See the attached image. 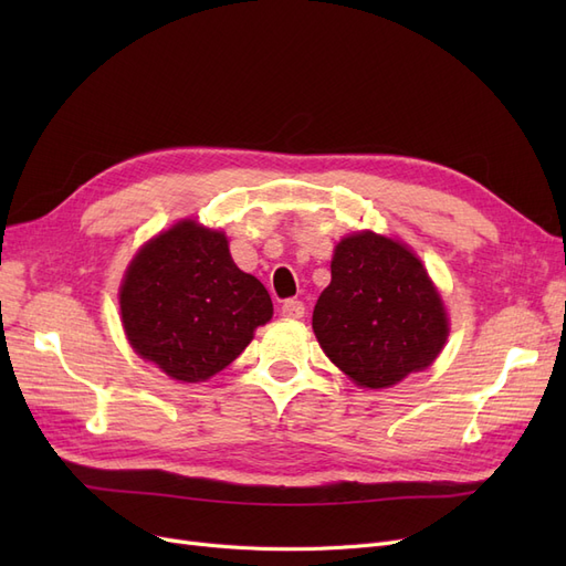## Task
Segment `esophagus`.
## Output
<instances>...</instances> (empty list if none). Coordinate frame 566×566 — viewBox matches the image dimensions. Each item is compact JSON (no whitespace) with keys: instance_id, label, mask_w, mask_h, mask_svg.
<instances>
[{"instance_id":"esophagus-1","label":"esophagus","mask_w":566,"mask_h":566,"mask_svg":"<svg viewBox=\"0 0 566 566\" xmlns=\"http://www.w3.org/2000/svg\"><path fill=\"white\" fill-rule=\"evenodd\" d=\"M281 312L285 318H302L304 316V304L300 300H285Z\"/></svg>"}]
</instances>
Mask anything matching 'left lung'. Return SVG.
<instances>
[{
    "mask_svg": "<svg viewBox=\"0 0 566 566\" xmlns=\"http://www.w3.org/2000/svg\"><path fill=\"white\" fill-rule=\"evenodd\" d=\"M331 276L312 325L325 356L358 387L385 389L434 364L449 318L413 250L356 231L335 245Z\"/></svg>",
    "mask_w": 566,
    "mask_h": 566,
    "instance_id": "left-lung-1",
    "label": "left lung"
}]
</instances>
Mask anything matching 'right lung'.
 <instances>
[{"instance_id": "1", "label": "right lung", "mask_w": 566, "mask_h": 566, "mask_svg": "<svg viewBox=\"0 0 566 566\" xmlns=\"http://www.w3.org/2000/svg\"><path fill=\"white\" fill-rule=\"evenodd\" d=\"M119 314L132 349L179 382L235 361L273 316L266 287L231 260L224 231L184 219L134 254Z\"/></svg>"}]
</instances>
